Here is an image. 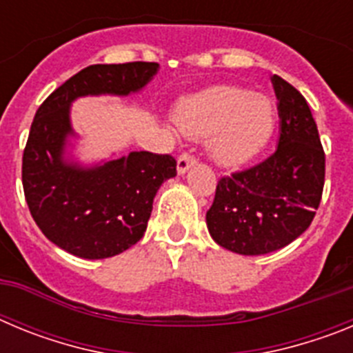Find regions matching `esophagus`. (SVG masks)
<instances>
[{
	"instance_id": "34e87169",
	"label": "esophagus",
	"mask_w": 353,
	"mask_h": 353,
	"mask_svg": "<svg viewBox=\"0 0 353 353\" xmlns=\"http://www.w3.org/2000/svg\"><path fill=\"white\" fill-rule=\"evenodd\" d=\"M194 162H196L194 155H191V154H182V155H180V157H179V162H176V171H179L180 174H183L187 170H189V168L192 166V164H194Z\"/></svg>"
}]
</instances>
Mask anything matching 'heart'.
Segmentation results:
<instances>
[{"label":"heart","mask_w":353,"mask_h":353,"mask_svg":"<svg viewBox=\"0 0 353 353\" xmlns=\"http://www.w3.org/2000/svg\"><path fill=\"white\" fill-rule=\"evenodd\" d=\"M185 136L210 139L212 157L239 166L256 157L270 141L276 108L263 93L240 86H215L182 101L174 113Z\"/></svg>","instance_id":"heart-1"}]
</instances>
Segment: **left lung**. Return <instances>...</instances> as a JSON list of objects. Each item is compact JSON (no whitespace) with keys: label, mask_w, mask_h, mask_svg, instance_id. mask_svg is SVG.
I'll use <instances>...</instances> for the list:
<instances>
[{"label":"left lung","mask_w":353,"mask_h":353,"mask_svg":"<svg viewBox=\"0 0 353 353\" xmlns=\"http://www.w3.org/2000/svg\"><path fill=\"white\" fill-rule=\"evenodd\" d=\"M281 132L277 148L256 166L223 176L207 212L212 239L256 256L285 248L310 228L325 182V154L311 109L297 88L272 77Z\"/></svg>","instance_id":"obj_1"}]
</instances>
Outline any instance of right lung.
<instances>
[{"label":"right lung","instance_id":"right-lung-1","mask_svg":"<svg viewBox=\"0 0 353 353\" xmlns=\"http://www.w3.org/2000/svg\"><path fill=\"white\" fill-rule=\"evenodd\" d=\"M159 63L90 65L42 102L23 154V189L31 217L52 244L86 260L117 256L146 232L159 187L176 174L168 154L130 152L93 168L63 159L70 104L84 95H129L157 74Z\"/></svg>","mask_w":353,"mask_h":353}]
</instances>
